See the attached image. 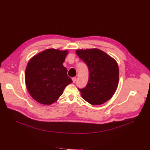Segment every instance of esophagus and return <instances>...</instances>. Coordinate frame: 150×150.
Returning a JSON list of instances; mask_svg holds the SVG:
<instances>
[{"label": "esophagus", "instance_id": "obj_1", "mask_svg": "<svg viewBox=\"0 0 150 150\" xmlns=\"http://www.w3.org/2000/svg\"><path fill=\"white\" fill-rule=\"evenodd\" d=\"M72 79L73 83H75V81H76V77H73V78H72Z\"/></svg>", "mask_w": 150, "mask_h": 150}]
</instances>
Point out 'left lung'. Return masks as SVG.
Returning a JSON list of instances; mask_svg holds the SVG:
<instances>
[{"label": "left lung", "mask_w": 150, "mask_h": 150, "mask_svg": "<svg viewBox=\"0 0 150 150\" xmlns=\"http://www.w3.org/2000/svg\"><path fill=\"white\" fill-rule=\"evenodd\" d=\"M76 54L86 63L89 76L80 91L83 98L92 105L107 102L115 93L119 83V67L115 59L96 48L77 49Z\"/></svg>", "instance_id": "1"}]
</instances>
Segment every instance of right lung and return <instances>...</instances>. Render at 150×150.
Wrapping results in <instances>:
<instances>
[{
  "label": "right lung",
  "mask_w": 150,
  "mask_h": 150,
  "mask_svg": "<svg viewBox=\"0 0 150 150\" xmlns=\"http://www.w3.org/2000/svg\"><path fill=\"white\" fill-rule=\"evenodd\" d=\"M67 54V50L47 49L30 59L25 71V84L37 102L44 105L53 104L72 82L63 65Z\"/></svg>",
  "instance_id": "1"
}]
</instances>
